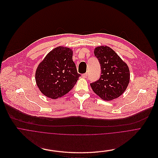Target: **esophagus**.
<instances>
[{"mask_svg":"<svg viewBox=\"0 0 158 158\" xmlns=\"http://www.w3.org/2000/svg\"><path fill=\"white\" fill-rule=\"evenodd\" d=\"M87 76H88V73H83V74L82 75V77H83V78H86L87 77Z\"/></svg>","mask_w":158,"mask_h":158,"instance_id":"esophagus-1","label":"esophagus"}]
</instances>
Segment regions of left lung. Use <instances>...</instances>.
<instances>
[{
    "mask_svg": "<svg viewBox=\"0 0 158 158\" xmlns=\"http://www.w3.org/2000/svg\"><path fill=\"white\" fill-rule=\"evenodd\" d=\"M100 64L102 75L98 80L90 84L93 91L105 101L120 97L127 89L130 79L128 65L108 46H98L94 50Z\"/></svg>",
    "mask_w": 158,
    "mask_h": 158,
    "instance_id": "8db88e82",
    "label": "left lung"
}]
</instances>
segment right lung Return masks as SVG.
I'll return each instance as SVG.
<instances>
[{
    "instance_id": "right-lung-1",
    "label": "right lung",
    "mask_w": 158,
    "mask_h": 158,
    "mask_svg": "<svg viewBox=\"0 0 158 158\" xmlns=\"http://www.w3.org/2000/svg\"><path fill=\"white\" fill-rule=\"evenodd\" d=\"M73 50L59 46L51 50L39 64L35 81L43 94L57 99L68 93L79 77L73 61Z\"/></svg>"
}]
</instances>
